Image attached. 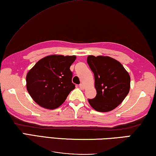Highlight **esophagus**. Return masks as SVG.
<instances>
[{
  "mask_svg": "<svg viewBox=\"0 0 156 156\" xmlns=\"http://www.w3.org/2000/svg\"><path fill=\"white\" fill-rule=\"evenodd\" d=\"M79 87H80L81 90H84V89H85V86H84L83 84H80V85H79Z\"/></svg>",
  "mask_w": 156,
  "mask_h": 156,
  "instance_id": "obj_1",
  "label": "esophagus"
}]
</instances>
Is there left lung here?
<instances>
[{
  "label": "left lung",
  "mask_w": 156,
  "mask_h": 156,
  "mask_svg": "<svg viewBox=\"0 0 156 156\" xmlns=\"http://www.w3.org/2000/svg\"><path fill=\"white\" fill-rule=\"evenodd\" d=\"M87 64L94 75L96 96L88 99L98 112H110L124 100L129 92L130 77L119 62L108 56L87 57Z\"/></svg>",
  "instance_id": "left-lung-1"
}]
</instances>
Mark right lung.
<instances>
[{"mask_svg": "<svg viewBox=\"0 0 156 156\" xmlns=\"http://www.w3.org/2000/svg\"><path fill=\"white\" fill-rule=\"evenodd\" d=\"M75 55H51L41 59L26 76V88L34 102L53 110L65 102L75 89L70 66Z\"/></svg>", "mask_w": 156, "mask_h": 156, "instance_id": "right-lung-1", "label": "right lung"}]
</instances>
